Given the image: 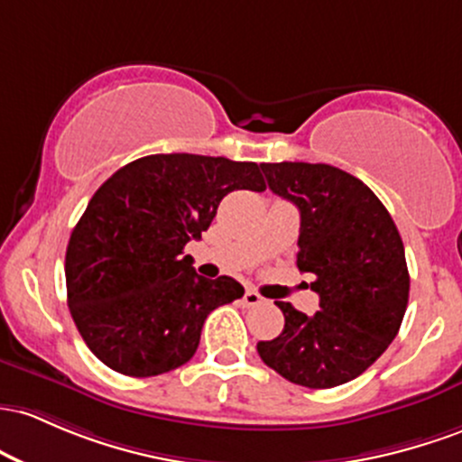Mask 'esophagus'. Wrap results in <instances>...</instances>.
I'll list each match as a JSON object with an SVG mask.
<instances>
[{
    "label": "esophagus",
    "instance_id": "1",
    "mask_svg": "<svg viewBox=\"0 0 462 462\" xmlns=\"http://www.w3.org/2000/svg\"><path fill=\"white\" fill-rule=\"evenodd\" d=\"M242 300H245V305H246V308H255V305L263 303V299L259 297V294L255 292V290H246V292H245V297H242Z\"/></svg>",
    "mask_w": 462,
    "mask_h": 462
}]
</instances>
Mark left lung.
Masks as SVG:
<instances>
[{
    "label": "left lung",
    "mask_w": 462,
    "mask_h": 462,
    "mask_svg": "<svg viewBox=\"0 0 462 462\" xmlns=\"http://www.w3.org/2000/svg\"><path fill=\"white\" fill-rule=\"evenodd\" d=\"M268 188L299 207V271L312 273L319 312L274 300L286 325L257 354L288 382L334 388L356 380L397 336L408 305L406 253L382 200L328 163H262Z\"/></svg>",
    "instance_id": "left-lung-1"
}]
</instances>
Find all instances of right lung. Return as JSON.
<instances>
[{
  "label": "right lung",
  "mask_w": 462,
  "mask_h": 462,
  "mask_svg": "<svg viewBox=\"0 0 462 462\" xmlns=\"http://www.w3.org/2000/svg\"><path fill=\"white\" fill-rule=\"evenodd\" d=\"M233 189H266L259 165L174 152L124 165L93 194L67 245V305L108 369L131 377L179 369L199 349L209 312L245 294L236 279L196 274L183 255Z\"/></svg>",
  "instance_id": "right-lung-1"
}]
</instances>
